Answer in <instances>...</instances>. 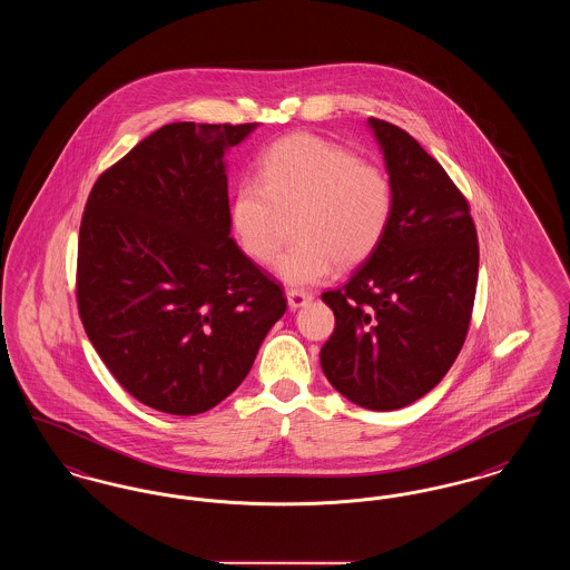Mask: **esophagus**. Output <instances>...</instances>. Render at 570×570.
<instances>
[{
	"label": "esophagus",
	"mask_w": 570,
	"mask_h": 570,
	"mask_svg": "<svg viewBox=\"0 0 570 570\" xmlns=\"http://www.w3.org/2000/svg\"><path fill=\"white\" fill-rule=\"evenodd\" d=\"M286 298H288V307L291 309H298V307H303V305H307L312 301V295L305 293V291H288Z\"/></svg>",
	"instance_id": "1"
}]
</instances>
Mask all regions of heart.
I'll return each instance as SVG.
<instances>
[{
	"label": "heart",
	"instance_id": "b5f03b06",
	"mask_svg": "<svg viewBox=\"0 0 570 570\" xmlns=\"http://www.w3.org/2000/svg\"><path fill=\"white\" fill-rule=\"evenodd\" d=\"M295 242L277 261L291 286L325 279L333 267L370 258L393 216V186L379 164L309 132L282 136L256 160L230 198L233 235L245 256L267 265L279 252L284 219Z\"/></svg>",
	"mask_w": 570,
	"mask_h": 570
}]
</instances>
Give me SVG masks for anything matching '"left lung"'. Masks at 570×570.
<instances>
[{"label":"left lung","mask_w":570,"mask_h":570,"mask_svg":"<svg viewBox=\"0 0 570 570\" xmlns=\"http://www.w3.org/2000/svg\"><path fill=\"white\" fill-rule=\"evenodd\" d=\"M393 186V216L353 277L323 293L335 328L321 351L326 380L356 406L397 410L430 393L465 342L479 237L470 205L406 130L370 117Z\"/></svg>","instance_id":"left-lung-1"}]
</instances>
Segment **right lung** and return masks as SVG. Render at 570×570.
Here are the masks:
<instances>
[{
    "label": "right lung",
    "instance_id": "1",
    "mask_svg": "<svg viewBox=\"0 0 570 570\" xmlns=\"http://www.w3.org/2000/svg\"><path fill=\"white\" fill-rule=\"evenodd\" d=\"M254 124H168L109 166L85 203V333L140 404L191 416L244 382L286 312L282 286L230 237L224 151Z\"/></svg>",
    "mask_w": 570,
    "mask_h": 570
}]
</instances>
